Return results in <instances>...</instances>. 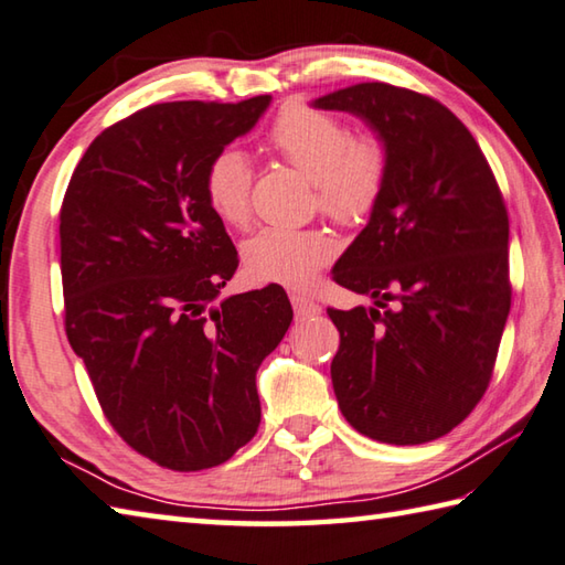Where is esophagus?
Returning <instances> with one entry per match:
<instances>
[{
	"instance_id": "34e87169",
	"label": "esophagus",
	"mask_w": 565,
	"mask_h": 565,
	"mask_svg": "<svg viewBox=\"0 0 565 565\" xmlns=\"http://www.w3.org/2000/svg\"><path fill=\"white\" fill-rule=\"evenodd\" d=\"M291 303H294V311L296 316H316L321 313V306H318L313 299H309V296L303 294H291Z\"/></svg>"
}]
</instances>
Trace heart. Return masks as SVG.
Returning <instances> with one entry per match:
<instances>
[{
    "mask_svg": "<svg viewBox=\"0 0 565 565\" xmlns=\"http://www.w3.org/2000/svg\"><path fill=\"white\" fill-rule=\"evenodd\" d=\"M274 152L311 178L318 207L341 224H358L381 200L387 178V150L377 136H358L341 120L303 104L286 106L266 132ZM252 168L237 148L217 152L204 172V198L224 224L249 220ZM338 244L321 227H262L244 242V269L256 281L309 284L333 259Z\"/></svg>",
    "mask_w": 565,
    "mask_h": 565,
    "instance_id": "b5f03b06",
    "label": "heart"
}]
</instances>
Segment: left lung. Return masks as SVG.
<instances>
[{
	"label": "left lung",
	"instance_id": "left-lung-1",
	"mask_svg": "<svg viewBox=\"0 0 565 565\" xmlns=\"http://www.w3.org/2000/svg\"><path fill=\"white\" fill-rule=\"evenodd\" d=\"M311 106L361 118L387 150L381 200L333 266L335 284L373 299L328 309L338 407L377 443H429L475 409L494 371L511 309L504 200L477 140L435 98L373 81Z\"/></svg>",
	"mask_w": 565,
	"mask_h": 565
}]
</instances>
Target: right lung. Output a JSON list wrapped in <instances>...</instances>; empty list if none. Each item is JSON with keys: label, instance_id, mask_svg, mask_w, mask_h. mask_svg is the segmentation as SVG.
Returning a JSON list of instances; mask_svg holds the SVG:
<instances>
[{"label": "right lung", "instance_id": "1", "mask_svg": "<svg viewBox=\"0 0 565 565\" xmlns=\"http://www.w3.org/2000/svg\"><path fill=\"white\" fill-rule=\"evenodd\" d=\"M269 104L132 113L90 142L61 204L68 343L113 429L175 471L217 467L256 435V371L294 318L279 284L222 299L239 259L204 198L212 158Z\"/></svg>", "mask_w": 565, "mask_h": 565}]
</instances>
